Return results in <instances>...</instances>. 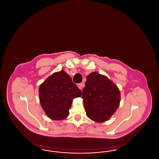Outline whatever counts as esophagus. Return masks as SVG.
<instances>
[{
  "label": "esophagus",
  "instance_id": "1",
  "mask_svg": "<svg viewBox=\"0 0 159 159\" xmlns=\"http://www.w3.org/2000/svg\"><path fill=\"white\" fill-rule=\"evenodd\" d=\"M83 86H84V84H83V83L77 84V86H78V88H79L80 90L82 89V88H83Z\"/></svg>",
  "mask_w": 159,
  "mask_h": 159
}]
</instances>
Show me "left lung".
<instances>
[{"label": "left lung", "mask_w": 159, "mask_h": 159, "mask_svg": "<svg viewBox=\"0 0 159 159\" xmlns=\"http://www.w3.org/2000/svg\"><path fill=\"white\" fill-rule=\"evenodd\" d=\"M82 98L88 117L102 123L108 120L118 108L120 92L107 76L92 72L87 76Z\"/></svg>", "instance_id": "8db88e82"}]
</instances>
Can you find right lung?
<instances>
[{
  "label": "right lung",
  "instance_id": "right-lung-1",
  "mask_svg": "<svg viewBox=\"0 0 159 159\" xmlns=\"http://www.w3.org/2000/svg\"><path fill=\"white\" fill-rule=\"evenodd\" d=\"M40 103L48 117L55 120L66 119L73 99L80 97L82 92L64 70L54 73L39 89Z\"/></svg>",
  "mask_w": 159,
  "mask_h": 159
}]
</instances>
